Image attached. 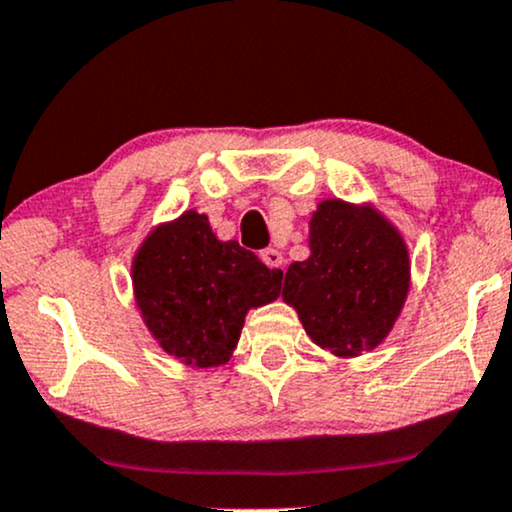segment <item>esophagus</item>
I'll list each match as a JSON object with an SVG mask.
<instances>
[{"mask_svg":"<svg viewBox=\"0 0 512 512\" xmlns=\"http://www.w3.org/2000/svg\"><path fill=\"white\" fill-rule=\"evenodd\" d=\"M260 260L267 264L269 269H281L283 267V255L279 250H274V248H267V250H262L260 252Z\"/></svg>","mask_w":512,"mask_h":512,"instance_id":"34e87169","label":"esophagus"}]
</instances>
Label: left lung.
Returning <instances> with one entry per match:
<instances>
[{"label":"left lung","instance_id":"1","mask_svg":"<svg viewBox=\"0 0 512 512\" xmlns=\"http://www.w3.org/2000/svg\"><path fill=\"white\" fill-rule=\"evenodd\" d=\"M410 293V252L379 209L322 200L310 219V257L293 262L283 300L307 336L336 357L374 350Z\"/></svg>","mask_w":512,"mask_h":512}]
</instances>
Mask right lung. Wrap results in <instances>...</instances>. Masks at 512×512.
<instances>
[{
    "mask_svg": "<svg viewBox=\"0 0 512 512\" xmlns=\"http://www.w3.org/2000/svg\"><path fill=\"white\" fill-rule=\"evenodd\" d=\"M131 279L135 305L159 348L205 369L229 362L248 310L279 298L283 274L238 240H219L207 214L188 209L147 233Z\"/></svg>",
    "mask_w": 512,
    "mask_h": 512,
    "instance_id": "1",
    "label": "right lung"
}]
</instances>
